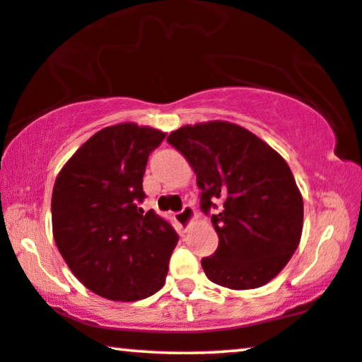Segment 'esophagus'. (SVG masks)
I'll return each instance as SVG.
<instances>
[{
  "mask_svg": "<svg viewBox=\"0 0 362 362\" xmlns=\"http://www.w3.org/2000/svg\"><path fill=\"white\" fill-rule=\"evenodd\" d=\"M175 219H176L177 224L182 227V229L187 230L191 227L192 222H194V219H196L194 207L185 206V207H182L181 212H177V214H175Z\"/></svg>",
  "mask_w": 362,
  "mask_h": 362,
  "instance_id": "34e87169",
  "label": "esophagus"
}]
</instances>
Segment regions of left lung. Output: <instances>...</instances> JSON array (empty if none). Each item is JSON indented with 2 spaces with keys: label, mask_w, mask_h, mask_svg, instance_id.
I'll use <instances>...</instances> for the list:
<instances>
[{
  "label": "left lung",
  "mask_w": 362,
  "mask_h": 362,
  "mask_svg": "<svg viewBox=\"0 0 362 362\" xmlns=\"http://www.w3.org/2000/svg\"><path fill=\"white\" fill-rule=\"evenodd\" d=\"M166 140L194 170L201 209L222 206L211 217L219 247L201 260L207 279L230 290L269 284L303 230V197L290 166L269 143L224 120L185 125Z\"/></svg>",
  "instance_id": "obj_1"
}]
</instances>
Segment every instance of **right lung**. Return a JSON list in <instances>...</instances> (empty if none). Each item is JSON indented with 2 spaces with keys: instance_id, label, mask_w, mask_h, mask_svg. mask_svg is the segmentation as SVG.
<instances>
[{
  "instance_id": "obj_1",
  "label": "right lung",
  "mask_w": 362,
  "mask_h": 362,
  "mask_svg": "<svg viewBox=\"0 0 362 362\" xmlns=\"http://www.w3.org/2000/svg\"><path fill=\"white\" fill-rule=\"evenodd\" d=\"M166 133L127 122L88 138L59 171L52 235L77 280L113 301H136L165 285L177 234L145 212L143 175Z\"/></svg>"
}]
</instances>
